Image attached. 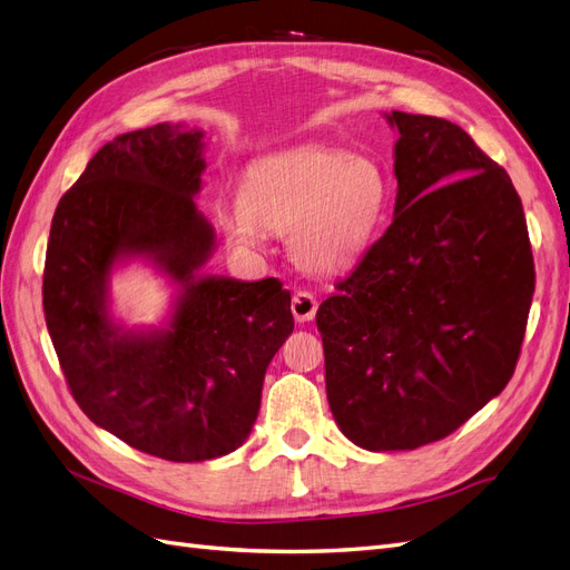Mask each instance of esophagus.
Instances as JSON below:
<instances>
[{
  "mask_svg": "<svg viewBox=\"0 0 570 570\" xmlns=\"http://www.w3.org/2000/svg\"><path fill=\"white\" fill-rule=\"evenodd\" d=\"M289 308H292V316H295L299 323H306L316 316L318 299L314 297V292L299 289V292H295V297H292Z\"/></svg>",
  "mask_w": 570,
  "mask_h": 570,
  "instance_id": "1",
  "label": "esophagus"
}]
</instances>
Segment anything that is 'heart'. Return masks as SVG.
Listing matches in <instances>:
<instances>
[{"label":"heart","mask_w":570,"mask_h":570,"mask_svg":"<svg viewBox=\"0 0 570 570\" xmlns=\"http://www.w3.org/2000/svg\"><path fill=\"white\" fill-rule=\"evenodd\" d=\"M390 199L387 170L373 157L306 145L256 161L239 204L220 214V228L243 249L264 247V230L287 233L297 266L335 273L371 247Z\"/></svg>","instance_id":"heart-1"}]
</instances>
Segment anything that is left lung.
Returning a JSON list of instances; mask_svg holds the SVG:
<instances>
[{
  "instance_id": "8db88e82",
  "label": "left lung",
  "mask_w": 570,
  "mask_h": 570,
  "mask_svg": "<svg viewBox=\"0 0 570 570\" xmlns=\"http://www.w3.org/2000/svg\"><path fill=\"white\" fill-rule=\"evenodd\" d=\"M385 235L316 314L327 404L368 452L454 433L511 381L534 292L519 193L452 120L392 111Z\"/></svg>"
}]
</instances>
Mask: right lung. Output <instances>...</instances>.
<instances>
[{
    "label": "right lung",
    "instance_id": "right-lung-1",
    "mask_svg": "<svg viewBox=\"0 0 570 570\" xmlns=\"http://www.w3.org/2000/svg\"><path fill=\"white\" fill-rule=\"evenodd\" d=\"M204 132L159 124L118 135L90 159L51 218L42 306L73 400L132 450L195 463L243 444L271 358L292 335L289 292L202 275L216 249L197 209ZM145 257L177 285L159 328L110 316V273Z\"/></svg>",
    "mask_w": 570,
    "mask_h": 570
}]
</instances>
